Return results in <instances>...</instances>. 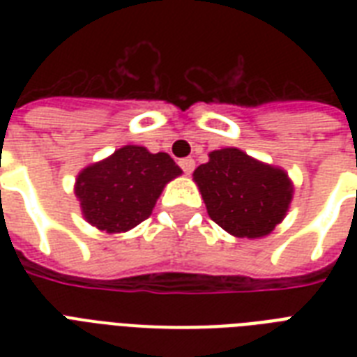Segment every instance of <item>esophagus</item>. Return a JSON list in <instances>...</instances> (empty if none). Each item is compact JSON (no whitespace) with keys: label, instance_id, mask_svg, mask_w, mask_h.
<instances>
[{"label":"esophagus","instance_id":"34e87169","mask_svg":"<svg viewBox=\"0 0 357 357\" xmlns=\"http://www.w3.org/2000/svg\"><path fill=\"white\" fill-rule=\"evenodd\" d=\"M179 167H181V170H183L185 174H190L195 170V159H192V157H185V159L179 161Z\"/></svg>","mask_w":357,"mask_h":357}]
</instances>
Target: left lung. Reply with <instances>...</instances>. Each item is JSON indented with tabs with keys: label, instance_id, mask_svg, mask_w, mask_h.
Returning a JSON list of instances; mask_svg holds the SVG:
<instances>
[{
	"label": "left lung",
	"instance_id": "obj_1",
	"mask_svg": "<svg viewBox=\"0 0 357 357\" xmlns=\"http://www.w3.org/2000/svg\"><path fill=\"white\" fill-rule=\"evenodd\" d=\"M211 220L235 237H263L287 213L293 187L280 168L255 161L237 148L209 153L195 170Z\"/></svg>",
	"mask_w": 357,
	"mask_h": 357
}]
</instances>
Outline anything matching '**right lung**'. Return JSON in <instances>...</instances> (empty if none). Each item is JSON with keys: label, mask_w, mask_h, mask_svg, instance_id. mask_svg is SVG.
<instances>
[{"label": "right lung", "mask_w": 357, "mask_h": 357, "mask_svg": "<svg viewBox=\"0 0 357 357\" xmlns=\"http://www.w3.org/2000/svg\"><path fill=\"white\" fill-rule=\"evenodd\" d=\"M179 174L181 168L168 153L123 146L77 176L75 195L92 226L119 234L150 217L162 187Z\"/></svg>", "instance_id": "right-lung-1"}]
</instances>
